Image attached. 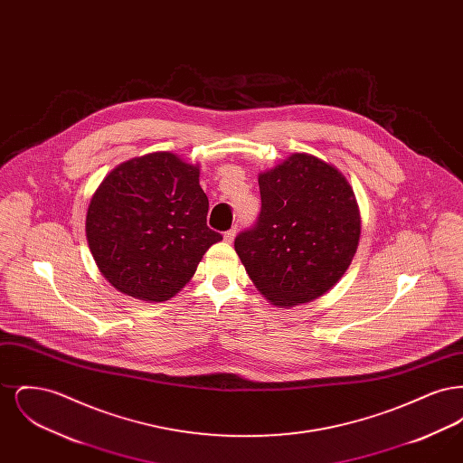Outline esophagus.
Listing matches in <instances>:
<instances>
[{"instance_id": "obj_1", "label": "esophagus", "mask_w": 463, "mask_h": 463, "mask_svg": "<svg viewBox=\"0 0 463 463\" xmlns=\"http://www.w3.org/2000/svg\"><path fill=\"white\" fill-rule=\"evenodd\" d=\"M236 227L234 229H229L227 232H223V241L225 242H232L234 241V238H236Z\"/></svg>"}]
</instances>
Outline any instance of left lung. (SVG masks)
Masks as SVG:
<instances>
[{
  "label": "left lung",
  "mask_w": 463,
  "mask_h": 463,
  "mask_svg": "<svg viewBox=\"0 0 463 463\" xmlns=\"http://www.w3.org/2000/svg\"><path fill=\"white\" fill-rule=\"evenodd\" d=\"M260 217L234 248L255 288L276 307L307 304L335 287L353 262L361 213L345 175L293 153L259 175Z\"/></svg>",
  "instance_id": "obj_1"
}]
</instances>
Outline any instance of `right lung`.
<instances>
[{
	"label": "right lung",
	"mask_w": 463,
	"mask_h": 463,
	"mask_svg": "<svg viewBox=\"0 0 463 463\" xmlns=\"http://www.w3.org/2000/svg\"><path fill=\"white\" fill-rule=\"evenodd\" d=\"M206 215L199 165L168 151L132 157L110 170L90 199V251L118 291L166 302L191 281L208 248L222 241Z\"/></svg>",
	"instance_id": "1"
}]
</instances>
